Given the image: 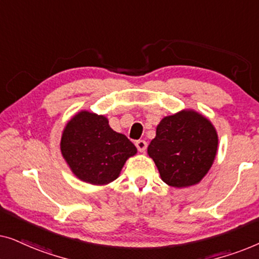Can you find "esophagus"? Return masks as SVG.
<instances>
[{"mask_svg": "<svg viewBox=\"0 0 259 259\" xmlns=\"http://www.w3.org/2000/svg\"><path fill=\"white\" fill-rule=\"evenodd\" d=\"M136 146H137L138 151H139V152H145V151H146V148H147V143L145 140H137Z\"/></svg>", "mask_w": 259, "mask_h": 259, "instance_id": "esophagus-1", "label": "esophagus"}]
</instances>
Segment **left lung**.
<instances>
[{"instance_id":"8db88e82","label":"left lung","mask_w":259,"mask_h":259,"mask_svg":"<svg viewBox=\"0 0 259 259\" xmlns=\"http://www.w3.org/2000/svg\"><path fill=\"white\" fill-rule=\"evenodd\" d=\"M217 147L218 136L210 120L194 111H182L159 122L147 153L162 182L187 187L199 183L208 172Z\"/></svg>"}]
</instances>
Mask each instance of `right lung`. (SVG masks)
Instances as JSON below:
<instances>
[{
  "mask_svg": "<svg viewBox=\"0 0 259 259\" xmlns=\"http://www.w3.org/2000/svg\"><path fill=\"white\" fill-rule=\"evenodd\" d=\"M61 153L72 172L82 182L105 185L118 178L137 147L108 125L107 118L82 111L63 130Z\"/></svg>",
  "mask_w": 259,
  "mask_h": 259,
  "instance_id": "add662e5",
  "label": "right lung"
}]
</instances>
